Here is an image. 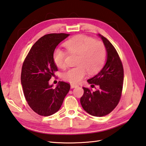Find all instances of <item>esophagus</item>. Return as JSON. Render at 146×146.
<instances>
[{
	"mask_svg": "<svg viewBox=\"0 0 146 146\" xmlns=\"http://www.w3.org/2000/svg\"><path fill=\"white\" fill-rule=\"evenodd\" d=\"M71 88H76L78 87V85H75V84H71Z\"/></svg>",
	"mask_w": 146,
	"mask_h": 146,
	"instance_id": "esophagus-1",
	"label": "esophagus"
}]
</instances>
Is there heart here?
<instances>
[{"label": "heart", "mask_w": 146, "mask_h": 146, "mask_svg": "<svg viewBox=\"0 0 146 146\" xmlns=\"http://www.w3.org/2000/svg\"><path fill=\"white\" fill-rule=\"evenodd\" d=\"M64 47L70 54L78 55L75 68H70L63 74V78L71 83H78L89 74L97 73L101 70L106 58V48L102 41L90 37L78 35L64 42ZM53 61L56 66L63 69L66 66V52L56 48L53 52Z\"/></svg>", "instance_id": "obj_1"}]
</instances>
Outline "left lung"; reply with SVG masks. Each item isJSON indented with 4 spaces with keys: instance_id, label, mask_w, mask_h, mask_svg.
<instances>
[{
    "instance_id": "left-lung-1",
    "label": "left lung",
    "mask_w": 146,
    "mask_h": 146,
    "mask_svg": "<svg viewBox=\"0 0 146 146\" xmlns=\"http://www.w3.org/2000/svg\"><path fill=\"white\" fill-rule=\"evenodd\" d=\"M107 51V61L103 68L92 78L87 80L91 86L98 88L92 92L83 87L84 94L80 98L83 109L95 117H103L110 113L116 107L122 94L123 69L116 49L108 40L101 35Z\"/></svg>"
}]
</instances>
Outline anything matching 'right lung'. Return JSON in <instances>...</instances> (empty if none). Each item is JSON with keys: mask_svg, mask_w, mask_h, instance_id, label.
I'll return each mask as SVG.
<instances>
[{"mask_svg": "<svg viewBox=\"0 0 146 146\" xmlns=\"http://www.w3.org/2000/svg\"><path fill=\"white\" fill-rule=\"evenodd\" d=\"M69 35L49 34L41 37L23 63L21 79L24 97L32 110L40 115L49 116L58 111L70 89L64 82H59L54 88L49 84L58 71L52 57L54 49Z\"/></svg>", "mask_w": 146, "mask_h": 146, "instance_id": "right-lung-1", "label": "right lung"}]
</instances>
